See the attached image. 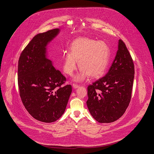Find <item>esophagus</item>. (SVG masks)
<instances>
[{
  "label": "esophagus",
  "instance_id": "1",
  "mask_svg": "<svg viewBox=\"0 0 154 154\" xmlns=\"http://www.w3.org/2000/svg\"><path fill=\"white\" fill-rule=\"evenodd\" d=\"M72 87H73L74 88H77L79 87V85H77V84H75V83H73Z\"/></svg>",
  "mask_w": 154,
  "mask_h": 154
}]
</instances>
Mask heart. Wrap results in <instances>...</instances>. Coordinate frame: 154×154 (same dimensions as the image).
Wrapping results in <instances>:
<instances>
[{"mask_svg": "<svg viewBox=\"0 0 154 154\" xmlns=\"http://www.w3.org/2000/svg\"><path fill=\"white\" fill-rule=\"evenodd\" d=\"M64 72L72 75L77 69L81 70L75 78L80 81L88 75L90 78L101 76L106 69L110 58V50L103 41L83 37L74 40L70 47V51L63 54Z\"/></svg>", "mask_w": 154, "mask_h": 154, "instance_id": "1", "label": "heart"}]
</instances>
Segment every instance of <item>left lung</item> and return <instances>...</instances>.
I'll return each mask as SVG.
<instances>
[{
	"label": "left lung",
	"instance_id": "1",
	"mask_svg": "<svg viewBox=\"0 0 154 154\" xmlns=\"http://www.w3.org/2000/svg\"><path fill=\"white\" fill-rule=\"evenodd\" d=\"M134 66L131 56L122 40L116 58L105 76L88 86L87 105L100 123H111L125 112L131 98Z\"/></svg>",
	"mask_w": 154,
	"mask_h": 154
}]
</instances>
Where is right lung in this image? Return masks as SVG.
I'll use <instances>...</instances> for the list:
<instances>
[{
    "instance_id": "1",
    "label": "right lung",
    "mask_w": 154,
    "mask_h": 154,
    "mask_svg": "<svg viewBox=\"0 0 154 154\" xmlns=\"http://www.w3.org/2000/svg\"><path fill=\"white\" fill-rule=\"evenodd\" d=\"M54 29L33 37L18 60L20 96L27 111L35 119L45 123L57 121L64 114L72 86L46 58L47 44L59 32Z\"/></svg>"
}]
</instances>
